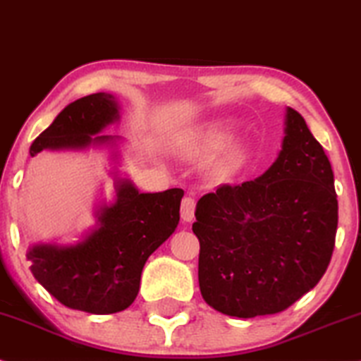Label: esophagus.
<instances>
[{
  "label": "esophagus",
  "mask_w": 361,
  "mask_h": 361,
  "mask_svg": "<svg viewBox=\"0 0 361 361\" xmlns=\"http://www.w3.org/2000/svg\"><path fill=\"white\" fill-rule=\"evenodd\" d=\"M195 207H197V202L192 197H185L181 200V219L185 222H192L195 219Z\"/></svg>",
  "instance_id": "34e87169"
}]
</instances>
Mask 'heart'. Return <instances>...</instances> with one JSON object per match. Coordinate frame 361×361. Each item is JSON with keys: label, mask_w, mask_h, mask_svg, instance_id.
I'll list each match as a JSON object with an SVG mask.
<instances>
[{"label": "heart", "mask_w": 361, "mask_h": 361, "mask_svg": "<svg viewBox=\"0 0 361 361\" xmlns=\"http://www.w3.org/2000/svg\"><path fill=\"white\" fill-rule=\"evenodd\" d=\"M228 139V126L222 123L208 124L205 128H200L197 131L190 133L183 139L180 146V153L186 158H203V156L212 154L224 146ZM221 150V149H220ZM242 149L235 145L225 146L215 154L212 159L210 169L216 176H225L237 166L240 161Z\"/></svg>", "instance_id": "obj_1"}]
</instances>
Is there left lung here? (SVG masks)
<instances>
[{
  "mask_svg": "<svg viewBox=\"0 0 361 361\" xmlns=\"http://www.w3.org/2000/svg\"><path fill=\"white\" fill-rule=\"evenodd\" d=\"M284 134L264 175L219 186L197 203L200 290L224 314L255 318L288 310L331 260L338 227L331 163L290 107Z\"/></svg>",
  "mask_w": 361,
  "mask_h": 361,
  "instance_id": "8db88e82",
  "label": "left lung"
}]
</instances>
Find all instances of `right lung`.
Wrapping results in <instances>:
<instances>
[{
  "label": "right lung",
  "instance_id": "add662e5",
  "mask_svg": "<svg viewBox=\"0 0 361 361\" xmlns=\"http://www.w3.org/2000/svg\"><path fill=\"white\" fill-rule=\"evenodd\" d=\"M119 121L116 97L97 92L68 104L33 141L43 149L116 146L117 136H95ZM183 190L139 193L129 180H116V200L95 212L97 225L75 245L37 244L27 252L30 271L56 301L90 314H112L133 305L147 257L175 232Z\"/></svg>",
  "mask_w": 361,
  "mask_h": 361
}]
</instances>
